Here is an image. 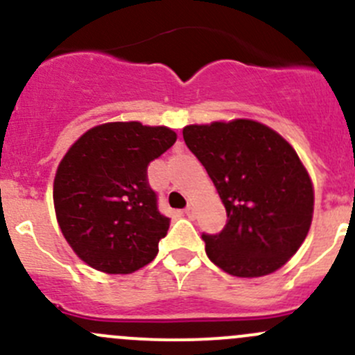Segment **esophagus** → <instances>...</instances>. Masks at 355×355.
<instances>
[{"mask_svg": "<svg viewBox=\"0 0 355 355\" xmlns=\"http://www.w3.org/2000/svg\"><path fill=\"white\" fill-rule=\"evenodd\" d=\"M184 213H185V216L194 218V216H196V209H194V206H192V204H189V206L185 207V209H184Z\"/></svg>", "mask_w": 355, "mask_h": 355, "instance_id": "1", "label": "esophagus"}]
</instances>
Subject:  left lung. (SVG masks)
Here are the masks:
<instances>
[{
  "instance_id": "obj_1",
  "label": "left lung",
  "mask_w": 355,
  "mask_h": 355,
  "mask_svg": "<svg viewBox=\"0 0 355 355\" xmlns=\"http://www.w3.org/2000/svg\"><path fill=\"white\" fill-rule=\"evenodd\" d=\"M184 141L227 209L220 234H202L206 254L234 277H264L297 252L313 220L314 192L292 146L252 120L189 125Z\"/></svg>"
}]
</instances>
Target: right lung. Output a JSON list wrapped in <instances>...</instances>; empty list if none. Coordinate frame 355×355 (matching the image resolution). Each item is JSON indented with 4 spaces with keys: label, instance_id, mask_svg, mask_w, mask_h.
Here are the masks:
<instances>
[{
    "label": "right lung",
    "instance_id": "right-lung-1",
    "mask_svg": "<svg viewBox=\"0 0 355 355\" xmlns=\"http://www.w3.org/2000/svg\"><path fill=\"white\" fill-rule=\"evenodd\" d=\"M175 141L168 127L114 121L91 128L68 149L53 200L63 237L84 263L127 275L155 259L170 218L157 209L148 166Z\"/></svg>",
    "mask_w": 355,
    "mask_h": 355
}]
</instances>
